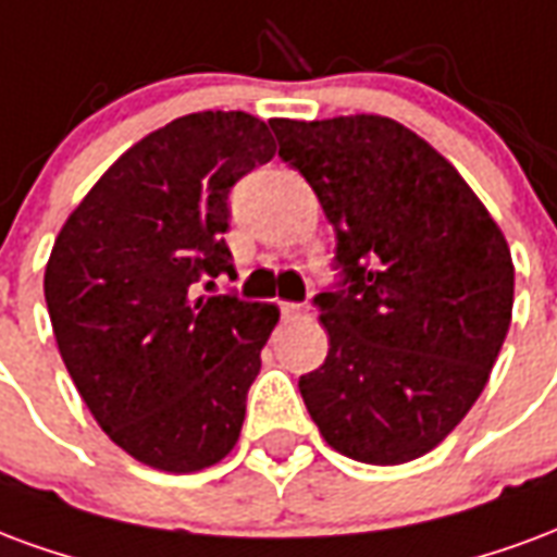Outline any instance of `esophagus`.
<instances>
[{
    "label": "esophagus",
    "mask_w": 557,
    "mask_h": 557,
    "mask_svg": "<svg viewBox=\"0 0 557 557\" xmlns=\"http://www.w3.org/2000/svg\"><path fill=\"white\" fill-rule=\"evenodd\" d=\"M282 318L284 320H302L308 314L306 302H282Z\"/></svg>",
    "instance_id": "34e87169"
}]
</instances>
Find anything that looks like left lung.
Returning a JSON list of instances; mask_svg holds the SVG:
<instances>
[{
    "label": "left lung",
    "mask_w": 557,
    "mask_h": 557,
    "mask_svg": "<svg viewBox=\"0 0 557 557\" xmlns=\"http://www.w3.org/2000/svg\"><path fill=\"white\" fill-rule=\"evenodd\" d=\"M270 127L338 237L341 282L314 296L326 362L299 376L308 416L350 460H416L466 418L505 344V234L440 150L392 117Z\"/></svg>",
    "instance_id": "obj_1"
}]
</instances>
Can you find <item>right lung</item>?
I'll list each match as a JSON object with an SVG mask.
<instances>
[{"label":"right lung","instance_id":"add662e5","mask_svg":"<svg viewBox=\"0 0 557 557\" xmlns=\"http://www.w3.org/2000/svg\"><path fill=\"white\" fill-rule=\"evenodd\" d=\"M273 157L249 112L174 117L109 165L55 237L44 296L64 368L150 469L201 472L239 440L278 308L198 282L234 273L231 186Z\"/></svg>","mask_w":557,"mask_h":557}]
</instances>
